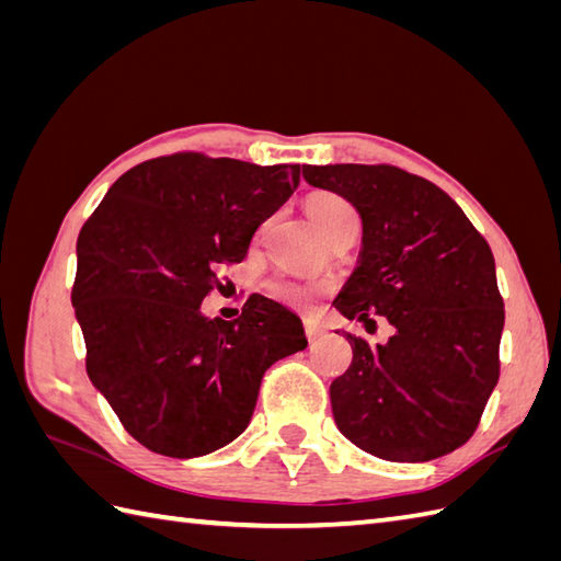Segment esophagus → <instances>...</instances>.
<instances>
[{
  "label": "esophagus",
  "mask_w": 561,
  "mask_h": 561,
  "mask_svg": "<svg viewBox=\"0 0 561 561\" xmlns=\"http://www.w3.org/2000/svg\"><path fill=\"white\" fill-rule=\"evenodd\" d=\"M304 330H306V337H308V342H316L320 335H323V328L316 325V323H311V320H306V323H304Z\"/></svg>",
  "instance_id": "34e87169"
}]
</instances>
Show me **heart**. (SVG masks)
<instances>
[{
    "label": "heart",
    "instance_id": "obj_1",
    "mask_svg": "<svg viewBox=\"0 0 561 561\" xmlns=\"http://www.w3.org/2000/svg\"><path fill=\"white\" fill-rule=\"evenodd\" d=\"M306 214L325 241L332 233L344 229V226L359 224V214H356V209L352 207V202H347L335 193H313L306 199ZM267 291L274 296V299L296 308L308 306L316 296L313 287H306V284L289 277H272L267 282Z\"/></svg>",
    "mask_w": 561,
    "mask_h": 561
}]
</instances>
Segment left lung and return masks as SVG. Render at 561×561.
<instances>
[{
	"mask_svg": "<svg viewBox=\"0 0 561 561\" xmlns=\"http://www.w3.org/2000/svg\"><path fill=\"white\" fill-rule=\"evenodd\" d=\"M304 178L362 217L359 267L335 308L396 328L376 347L347 335L352 364L330 386L337 428L392 462L460 448L499 380L504 299L490 243L444 190L396 165H304Z\"/></svg>",
	"mask_w": 561,
	"mask_h": 561,
	"instance_id": "1",
	"label": "left lung"
}]
</instances>
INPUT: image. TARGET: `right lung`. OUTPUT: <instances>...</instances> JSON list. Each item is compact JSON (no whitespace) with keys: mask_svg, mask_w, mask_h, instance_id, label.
I'll list each match as a JSON object with an SVG mask.
<instances>
[{"mask_svg":"<svg viewBox=\"0 0 561 561\" xmlns=\"http://www.w3.org/2000/svg\"><path fill=\"white\" fill-rule=\"evenodd\" d=\"M299 165L183 151L117 178L77 241L71 304L87 374L127 434L169 458L245 432L262 376L306 350L304 325L253 294L236 320L202 316L217 272L299 187Z\"/></svg>","mask_w":561,"mask_h":561,"instance_id":"obj_1","label":"right lung"}]
</instances>
